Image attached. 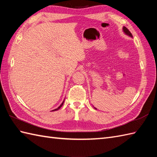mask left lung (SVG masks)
Wrapping results in <instances>:
<instances>
[{
	"instance_id": "8db88e82",
	"label": "left lung",
	"mask_w": 157,
	"mask_h": 157,
	"mask_svg": "<svg viewBox=\"0 0 157 157\" xmlns=\"http://www.w3.org/2000/svg\"><path fill=\"white\" fill-rule=\"evenodd\" d=\"M123 32H124L125 34H127V35H128V36H131V37H133L132 36V33L130 32L129 31V29L127 28L126 27H123Z\"/></svg>"
}]
</instances>
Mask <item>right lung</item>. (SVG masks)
<instances>
[{
  "label": "right lung",
  "mask_w": 157,
  "mask_h": 157,
  "mask_svg": "<svg viewBox=\"0 0 157 157\" xmlns=\"http://www.w3.org/2000/svg\"><path fill=\"white\" fill-rule=\"evenodd\" d=\"M63 102H64V101H63V102H62V104H61V105H60V106H59V107H58L57 109H55V110H53V111H57V110H59V109L60 108H61V106H63Z\"/></svg>",
  "instance_id": "obj_1"
}]
</instances>
